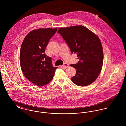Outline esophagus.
<instances>
[{"instance_id": "esophagus-1", "label": "esophagus", "mask_w": 126, "mask_h": 126, "mask_svg": "<svg viewBox=\"0 0 126 126\" xmlns=\"http://www.w3.org/2000/svg\"><path fill=\"white\" fill-rule=\"evenodd\" d=\"M63 67H64V68H67V67L69 66V65H68V64H67V63H64L63 64Z\"/></svg>"}]
</instances>
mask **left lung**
<instances>
[{
  "instance_id": "8db88e82",
  "label": "left lung",
  "mask_w": 126,
  "mask_h": 126,
  "mask_svg": "<svg viewBox=\"0 0 126 126\" xmlns=\"http://www.w3.org/2000/svg\"><path fill=\"white\" fill-rule=\"evenodd\" d=\"M58 32L79 60L77 63L70 65L76 70L71 78L72 82L79 86L93 83L101 72L103 63V48L99 37L81 25L60 28Z\"/></svg>"
}]
</instances>
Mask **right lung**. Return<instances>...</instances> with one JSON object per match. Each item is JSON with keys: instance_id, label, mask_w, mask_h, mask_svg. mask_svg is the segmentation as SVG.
Masks as SVG:
<instances>
[{"instance_id": "add662e5", "label": "right lung", "mask_w": 126, "mask_h": 126, "mask_svg": "<svg viewBox=\"0 0 126 126\" xmlns=\"http://www.w3.org/2000/svg\"><path fill=\"white\" fill-rule=\"evenodd\" d=\"M57 28L33 30L25 37L20 48V64L25 77L37 86H44L53 79L58 68L51 58L45 53L46 48Z\"/></svg>"}]
</instances>
